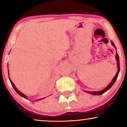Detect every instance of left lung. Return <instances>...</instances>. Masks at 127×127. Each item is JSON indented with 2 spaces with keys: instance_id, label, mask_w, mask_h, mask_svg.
<instances>
[{
  "instance_id": "obj_1",
  "label": "left lung",
  "mask_w": 127,
  "mask_h": 127,
  "mask_svg": "<svg viewBox=\"0 0 127 127\" xmlns=\"http://www.w3.org/2000/svg\"><path fill=\"white\" fill-rule=\"evenodd\" d=\"M112 44L113 46H114V47L116 48V47H115V45H114V43L112 41ZM116 61H117V67H118V70H117V73H116V76H114L113 79L112 81H111V83L109 84L107 87H106L105 89H103V90H101V91H84L86 92V93H89L90 94H92V95H101V94H103V93H105L106 91H107V90H109L110 88L112 87L113 86V85L114 84V83L116 82V80H117V78L118 77V75H119V73L120 72V60H119V54L117 53L116 55Z\"/></svg>"
}]
</instances>
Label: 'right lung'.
I'll return each mask as SVG.
<instances>
[{
    "label": "right lung",
    "instance_id": "1",
    "mask_svg": "<svg viewBox=\"0 0 127 127\" xmlns=\"http://www.w3.org/2000/svg\"><path fill=\"white\" fill-rule=\"evenodd\" d=\"M7 67H8V65H7ZM8 73H9V70H8ZM8 75H9V74H8ZM8 77H9V76H8ZM9 80H10V83H11V85H12V86H13V87L14 88V90H15V91H16V92H17V93H18V94L20 95V96H21L22 97H23V98H25V99H27V96H26V95H24V94H22V93H21V92H20V91H18V89H17V88H16V87H15V85H14V83H13V82H12L11 80L10 79V77H9ZM44 99V98H42V99H41V98H40V99H39V100H41V99Z\"/></svg>",
    "mask_w": 127,
    "mask_h": 127
}]
</instances>
